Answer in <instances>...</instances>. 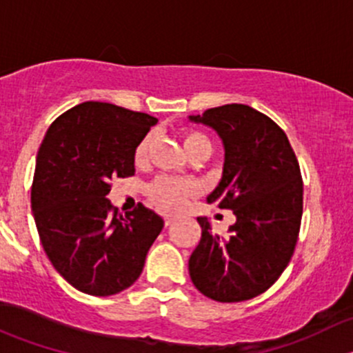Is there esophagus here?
<instances>
[{
  "label": "esophagus",
  "mask_w": 353,
  "mask_h": 353,
  "mask_svg": "<svg viewBox=\"0 0 353 353\" xmlns=\"http://www.w3.org/2000/svg\"><path fill=\"white\" fill-rule=\"evenodd\" d=\"M176 219H177V215H172V213H167V215L163 216V220H165V225L167 227H169L170 223H172Z\"/></svg>",
  "instance_id": "obj_1"
}]
</instances>
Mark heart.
<instances>
[{
  "label": "heart",
  "instance_id": "heart-1",
  "mask_svg": "<svg viewBox=\"0 0 353 353\" xmlns=\"http://www.w3.org/2000/svg\"><path fill=\"white\" fill-rule=\"evenodd\" d=\"M148 138L141 140L134 150V160L138 163L143 162L148 152ZM183 145L186 148L188 155L193 157L198 154L210 155L212 152V143L208 138L196 130H186L183 133ZM194 193V186L188 181L176 179V177H157L154 183L148 186V194L154 199L157 205L163 210H177L186 203V199Z\"/></svg>",
  "mask_w": 353,
  "mask_h": 353
}]
</instances>
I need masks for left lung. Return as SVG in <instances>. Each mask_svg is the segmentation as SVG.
Returning <instances> with one entry per match:
<instances>
[{"instance_id": "1", "label": "left lung", "mask_w": 353, "mask_h": 353, "mask_svg": "<svg viewBox=\"0 0 353 353\" xmlns=\"http://www.w3.org/2000/svg\"><path fill=\"white\" fill-rule=\"evenodd\" d=\"M190 121L222 140V179L206 201L236 215L229 237L213 234L208 219L198 216L201 239L190 258V276L213 301H248L268 290L294 254L302 219L297 157L282 128L249 105H220Z\"/></svg>"}]
</instances>
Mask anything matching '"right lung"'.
<instances>
[{"label": "right lung", "instance_id": "add662e5", "mask_svg": "<svg viewBox=\"0 0 353 353\" xmlns=\"http://www.w3.org/2000/svg\"><path fill=\"white\" fill-rule=\"evenodd\" d=\"M154 116L108 102H83L49 126L35 162L32 212L56 272L88 295H114L141 275L163 227L138 203L121 215L108 198L114 177L134 174V150Z\"/></svg>", "mask_w": 353, "mask_h": 353}]
</instances>
